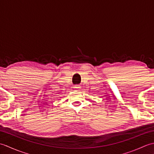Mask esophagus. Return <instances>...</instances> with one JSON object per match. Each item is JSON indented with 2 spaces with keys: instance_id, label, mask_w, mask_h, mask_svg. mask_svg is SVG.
<instances>
[{
  "instance_id": "esophagus-1",
  "label": "esophagus",
  "mask_w": 154,
  "mask_h": 154,
  "mask_svg": "<svg viewBox=\"0 0 154 154\" xmlns=\"http://www.w3.org/2000/svg\"><path fill=\"white\" fill-rule=\"evenodd\" d=\"M74 88H75V89H79V86H78V85H76V86H75Z\"/></svg>"
}]
</instances>
